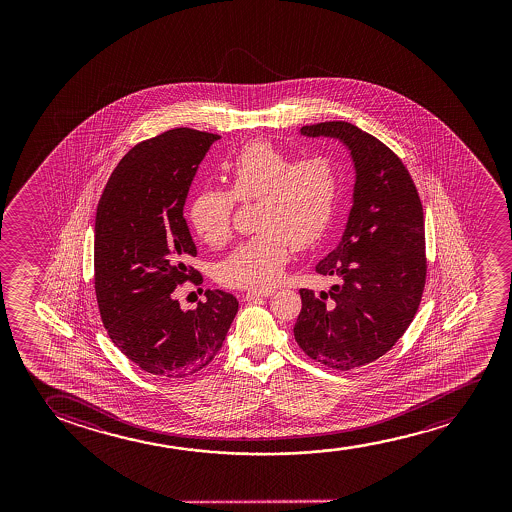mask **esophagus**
<instances>
[{
  "label": "esophagus",
  "mask_w": 512,
  "mask_h": 512,
  "mask_svg": "<svg viewBox=\"0 0 512 512\" xmlns=\"http://www.w3.org/2000/svg\"><path fill=\"white\" fill-rule=\"evenodd\" d=\"M269 295H273V290H250L243 295V301H255V299L269 297Z\"/></svg>",
  "instance_id": "34e87169"
}]
</instances>
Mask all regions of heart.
Wrapping results in <instances>:
<instances>
[{
    "label": "heart",
    "instance_id": "b5f03b06",
    "mask_svg": "<svg viewBox=\"0 0 512 512\" xmlns=\"http://www.w3.org/2000/svg\"><path fill=\"white\" fill-rule=\"evenodd\" d=\"M222 176L229 192L199 190L190 204V225L208 245H224L234 203L257 201L253 225L259 232L218 264L217 280L231 288H271L283 274L292 243L313 245L329 231L343 190L341 169L325 155L295 161L269 141H252L222 164Z\"/></svg>",
    "mask_w": 512,
    "mask_h": 512
}]
</instances>
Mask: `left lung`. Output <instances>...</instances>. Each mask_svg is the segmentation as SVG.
Segmentation results:
<instances>
[{"mask_svg": "<svg viewBox=\"0 0 512 512\" xmlns=\"http://www.w3.org/2000/svg\"><path fill=\"white\" fill-rule=\"evenodd\" d=\"M301 134L341 141L355 187L343 238L316 264L337 283L320 294L299 290L295 341L316 362L351 371L392 350L418 311L427 276L423 208L406 166L372 134L343 120Z\"/></svg>", "mask_w": 512, "mask_h": 512, "instance_id": "1", "label": "left lung"}]
</instances>
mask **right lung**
<instances>
[{
  "mask_svg": "<svg viewBox=\"0 0 512 512\" xmlns=\"http://www.w3.org/2000/svg\"><path fill=\"white\" fill-rule=\"evenodd\" d=\"M218 134L178 127L131 148L106 183L94 227V288L113 344L141 371L189 378L224 344L238 301L206 290L183 311L178 285L203 281L185 262L197 250L183 206Z\"/></svg>",
  "mask_w": 512,
  "mask_h": 512,
  "instance_id": "add662e5",
  "label": "right lung"
}]
</instances>
